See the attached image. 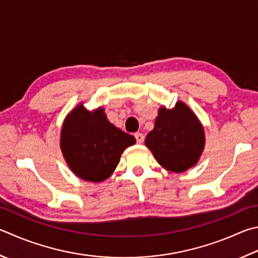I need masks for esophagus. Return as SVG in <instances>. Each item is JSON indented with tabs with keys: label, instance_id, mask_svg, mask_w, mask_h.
I'll list each match as a JSON object with an SVG mask.
<instances>
[{
	"label": "esophagus",
	"instance_id": "esophagus-1",
	"mask_svg": "<svg viewBox=\"0 0 258 258\" xmlns=\"http://www.w3.org/2000/svg\"><path fill=\"white\" fill-rule=\"evenodd\" d=\"M134 137H135V140H137V143L141 144L144 142V135L142 133H135Z\"/></svg>",
	"mask_w": 258,
	"mask_h": 258
}]
</instances>
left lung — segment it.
<instances>
[{
	"mask_svg": "<svg viewBox=\"0 0 258 258\" xmlns=\"http://www.w3.org/2000/svg\"><path fill=\"white\" fill-rule=\"evenodd\" d=\"M145 144L162 167L182 172L199 161L204 148V131L188 107L177 102L172 109L160 108Z\"/></svg>",
	"mask_w": 258,
	"mask_h": 258,
	"instance_id": "obj_1",
	"label": "left lung"
}]
</instances>
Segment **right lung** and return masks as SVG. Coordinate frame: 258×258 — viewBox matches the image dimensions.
I'll return each instance as SVG.
<instances>
[{
  "instance_id": "add662e5",
  "label": "right lung",
  "mask_w": 258,
  "mask_h": 258,
  "mask_svg": "<svg viewBox=\"0 0 258 258\" xmlns=\"http://www.w3.org/2000/svg\"><path fill=\"white\" fill-rule=\"evenodd\" d=\"M135 143L133 135L110 124L104 109L88 111L76 107L64 121L60 149L65 160L78 177L102 181L115 170L124 150Z\"/></svg>"
}]
</instances>
